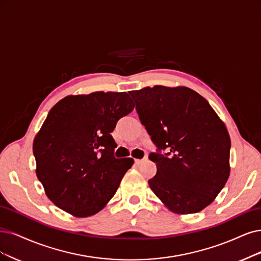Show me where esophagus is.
I'll return each instance as SVG.
<instances>
[{
  "label": "esophagus",
  "instance_id": "1",
  "mask_svg": "<svg viewBox=\"0 0 261 261\" xmlns=\"http://www.w3.org/2000/svg\"><path fill=\"white\" fill-rule=\"evenodd\" d=\"M144 161H146V158H144V159H136V160H134V162H136L137 165H141V163H143Z\"/></svg>",
  "mask_w": 261,
  "mask_h": 261
}]
</instances>
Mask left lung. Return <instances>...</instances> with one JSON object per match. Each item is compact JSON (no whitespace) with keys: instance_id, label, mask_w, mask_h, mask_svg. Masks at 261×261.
Segmentation results:
<instances>
[{"instance_id":"1","label":"left lung","mask_w":261,"mask_h":261,"mask_svg":"<svg viewBox=\"0 0 261 261\" xmlns=\"http://www.w3.org/2000/svg\"><path fill=\"white\" fill-rule=\"evenodd\" d=\"M129 93L158 148L149 155L157 166V174L148 180L150 189L173 213L205 208L230 174L225 123L203 96L187 87H145ZM165 149L168 152L162 155Z\"/></svg>"}]
</instances>
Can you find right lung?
I'll use <instances>...</instances> for the list:
<instances>
[{
    "label": "right lung",
    "instance_id": "add662e5",
    "mask_svg": "<svg viewBox=\"0 0 261 261\" xmlns=\"http://www.w3.org/2000/svg\"><path fill=\"white\" fill-rule=\"evenodd\" d=\"M133 109L127 92L98 91L65 96L49 111L33 153L36 176L55 205L87 217L108 204L134 162L114 157L111 133Z\"/></svg>",
    "mask_w": 261,
    "mask_h": 261
}]
</instances>
